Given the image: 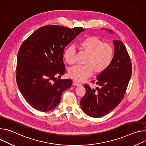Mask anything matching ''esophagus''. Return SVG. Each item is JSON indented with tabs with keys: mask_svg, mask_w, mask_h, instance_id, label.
I'll use <instances>...</instances> for the list:
<instances>
[{
	"mask_svg": "<svg viewBox=\"0 0 146 146\" xmlns=\"http://www.w3.org/2000/svg\"><path fill=\"white\" fill-rule=\"evenodd\" d=\"M73 84L74 86H80L81 85V84H80V83H78V82H77V81H73Z\"/></svg>",
	"mask_w": 146,
	"mask_h": 146,
	"instance_id": "obj_1",
	"label": "esophagus"
}]
</instances>
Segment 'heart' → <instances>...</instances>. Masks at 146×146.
<instances>
[{
  "label": "heart",
  "instance_id": "heart-1",
  "mask_svg": "<svg viewBox=\"0 0 146 146\" xmlns=\"http://www.w3.org/2000/svg\"><path fill=\"white\" fill-rule=\"evenodd\" d=\"M79 49L88 54L85 65H76L69 69V76L76 81L81 82L90 77L94 72L100 73L105 71L111 65L114 57L113 48L97 36H91L81 40ZM64 56L66 63H75L76 50L69 46L65 50Z\"/></svg>",
  "mask_w": 146,
  "mask_h": 146
}]
</instances>
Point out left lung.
I'll return each mask as SVG.
<instances>
[{
	"label": "left lung",
	"instance_id": "8db88e82",
	"mask_svg": "<svg viewBox=\"0 0 146 146\" xmlns=\"http://www.w3.org/2000/svg\"><path fill=\"white\" fill-rule=\"evenodd\" d=\"M112 33V31L107 29ZM114 54L110 66L96 77V89L88 84L84 86L85 95L80 101L83 111L99 118L113 110L124 97L132 74V64L125 46L120 40H113ZM94 81L91 82H94Z\"/></svg>",
	"mask_w": 146,
	"mask_h": 146
}]
</instances>
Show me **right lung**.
<instances>
[{
	"label": "right lung",
	"instance_id": "1",
	"mask_svg": "<svg viewBox=\"0 0 146 146\" xmlns=\"http://www.w3.org/2000/svg\"><path fill=\"white\" fill-rule=\"evenodd\" d=\"M81 27L70 29L46 25L35 31L21 46L17 63L18 88L34 109L43 112L53 110L61 95L72 84L70 79L55 80L66 70L65 47L81 32Z\"/></svg>",
	"mask_w": 146,
	"mask_h": 146
}]
</instances>
